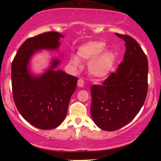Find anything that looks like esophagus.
I'll return each mask as SVG.
<instances>
[{
	"instance_id": "1",
	"label": "esophagus",
	"mask_w": 161,
	"mask_h": 161,
	"mask_svg": "<svg viewBox=\"0 0 161 161\" xmlns=\"http://www.w3.org/2000/svg\"><path fill=\"white\" fill-rule=\"evenodd\" d=\"M83 84H84V80H83V79H78V86L79 87H83Z\"/></svg>"
}]
</instances>
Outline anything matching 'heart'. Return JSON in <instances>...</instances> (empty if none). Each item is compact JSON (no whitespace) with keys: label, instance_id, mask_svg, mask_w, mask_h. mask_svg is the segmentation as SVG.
I'll return each mask as SVG.
<instances>
[{"label":"heart","instance_id":"b5f03b06","mask_svg":"<svg viewBox=\"0 0 161 161\" xmlns=\"http://www.w3.org/2000/svg\"><path fill=\"white\" fill-rule=\"evenodd\" d=\"M105 44L102 42H91L80 46L78 50V57L72 56L70 64L74 67H80V60L89 61V72L92 76L103 78L109 75L114 70L116 57L113 52L104 50Z\"/></svg>","mask_w":161,"mask_h":161}]
</instances>
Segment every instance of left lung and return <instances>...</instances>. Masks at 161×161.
<instances>
[{"label":"left lung","mask_w":161,"mask_h":161,"mask_svg":"<svg viewBox=\"0 0 161 161\" xmlns=\"http://www.w3.org/2000/svg\"><path fill=\"white\" fill-rule=\"evenodd\" d=\"M125 42L124 61L100 85L91 88V114L102 130L114 131L133 120L146 100L148 61L138 43L129 35L115 34Z\"/></svg>","instance_id":"1"}]
</instances>
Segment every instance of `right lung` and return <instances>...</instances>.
Here are the masks:
<instances>
[{"label":"right lung","instance_id":"add662e5","mask_svg":"<svg viewBox=\"0 0 161 161\" xmlns=\"http://www.w3.org/2000/svg\"><path fill=\"white\" fill-rule=\"evenodd\" d=\"M58 32L49 31L24 42L12 64V94L17 110L25 119L37 128L51 130L60 125L67 115L78 78L62 70H55L59 64L53 61L49 69L39 77L28 72V61L35 51L58 49Z\"/></svg>","mask_w":161,"mask_h":161}]
</instances>
